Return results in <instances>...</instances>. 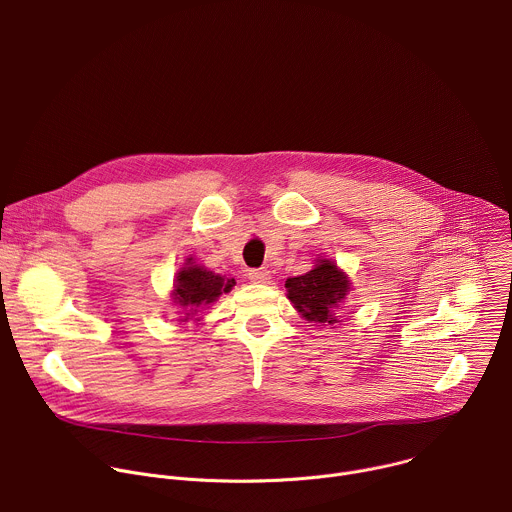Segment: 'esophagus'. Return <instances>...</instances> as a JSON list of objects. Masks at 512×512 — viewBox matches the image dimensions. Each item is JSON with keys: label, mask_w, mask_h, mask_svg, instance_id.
Here are the masks:
<instances>
[{"label": "esophagus", "mask_w": 512, "mask_h": 512, "mask_svg": "<svg viewBox=\"0 0 512 512\" xmlns=\"http://www.w3.org/2000/svg\"><path fill=\"white\" fill-rule=\"evenodd\" d=\"M249 279L253 281V283H267L271 277H269V269H265V267H261V269H253V271H249Z\"/></svg>", "instance_id": "obj_1"}]
</instances>
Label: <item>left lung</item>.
Here are the masks:
<instances>
[{
    "mask_svg": "<svg viewBox=\"0 0 512 512\" xmlns=\"http://www.w3.org/2000/svg\"><path fill=\"white\" fill-rule=\"evenodd\" d=\"M287 300L298 314L318 326H336L338 310L352 289L350 277L332 259L318 257L316 265L298 277L285 281Z\"/></svg>",
    "mask_w": 512,
    "mask_h": 512,
    "instance_id": "left-lung-1",
    "label": "left lung"
}]
</instances>
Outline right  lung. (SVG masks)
Wrapping results in <instances>:
<instances>
[{"mask_svg":"<svg viewBox=\"0 0 512 512\" xmlns=\"http://www.w3.org/2000/svg\"><path fill=\"white\" fill-rule=\"evenodd\" d=\"M235 279L227 275H218L204 265L196 263L192 257H186L184 265L174 275V285L170 291L172 306H176L178 322H200L198 312L212 306L223 294L235 287Z\"/></svg>","mask_w":512,"mask_h":512,"instance_id":"1","label":"right lung"}]
</instances>
